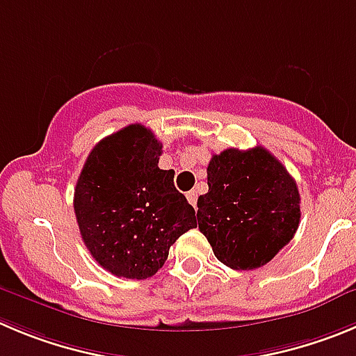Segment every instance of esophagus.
Listing matches in <instances>:
<instances>
[{
	"label": "esophagus",
	"mask_w": 356,
	"mask_h": 356,
	"mask_svg": "<svg viewBox=\"0 0 356 356\" xmlns=\"http://www.w3.org/2000/svg\"><path fill=\"white\" fill-rule=\"evenodd\" d=\"M186 197H188V202L191 205H193L195 209H197V198H198V195H197V191H189L188 195H186Z\"/></svg>",
	"instance_id": "obj_1"
}]
</instances>
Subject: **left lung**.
Instances as JSON below:
<instances>
[{
    "label": "left lung",
    "instance_id": "8db88e82",
    "mask_svg": "<svg viewBox=\"0 0 356 356\" xmlns=\"http://www.w3.org/2000/svg\"><path fill=\"white\" fill-rule=\"evenodd\" d=\"M207 184L198 197V228L221 264L253 270L293 238L300 221L297 182L267 149L214 154Z\"/></svg>",
    "mask_w": 356,
    "mask_h": 356
}]
</instances>
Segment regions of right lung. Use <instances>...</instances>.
<instances>
[{
  "instance_id": "right-lung-1",
  "label": "right lung",
  "mask_w": 356,
  "mask_h": 356,
  "mask_svg": "<svg viewBox=\"0 0 356 356\" xmlns=\"http://www.w3.org/2000/svg\"><path fill=\"white\" fill-rule=\"evenodd\" d=\"M161 142L129 124L92 147L73 197L89 253L118 277L147 279L170 245L197 227L195 209L174 186V170L158 167Z\"/></svg>"
}]
</instances>
